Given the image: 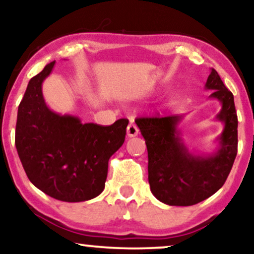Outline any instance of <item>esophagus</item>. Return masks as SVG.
Here are the masks:
<instances>
[{
	"label": "esophagus",
	"mask_w": 254,
	"mask_h": 254,
	"mask_svg": "<svg viewBox=\"0 0 254 254\" xmlns=\"http://www.w3.org/2000/svg\"><path fill=\"white\" fill-rule=\"evenodd\" d=\"M137 134H138V128L136 127V125L130 123L127 127V136L134 137V136H137Z\"/></svg>",
	"instance_id": "esophagus-1"
}]
</instances>
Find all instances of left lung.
I'll return each mask as SVG.
<instances>
[{
	"mask_svg": "<svg viewBox=\"0 0 254 254\" xmlns=\"http://www.w3.org/2000/svg\"><path fill=\"white\" fill-rule=\"evenodd\" d=\"M206 90L221 103L216 120L224 124L210 152H192L182 138L184 116L140 118L135 120L148 149V180L156 199L169 206H193L208 199L223 186L237 155V113L234 95L211 69Z\"/></svg>",
	"mask_w": 254,
	"mask_h": 254,
	"instance_id": "1",
	"label": "left lung"
}]
</instances>
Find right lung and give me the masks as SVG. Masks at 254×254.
Segmentation results:
<instances>
[{
	"label": "right lung",
	"mask_w": 254,
	"mask_h": 254,
	"mask_svg": "<svg viewBox=\"0 0 254 254\" xmlns=\"http://www.w3.org/2000/svg\"><path fill=\"white\" fill-rule=\"evenodd\" d=\"M54 64H48L27 84L17 113L16 149L37 189L57 200L81 202L103 192L109 159L124 144L128 120L104 127L52 111L43 83Z\"/></svg>",
	"instance_id": "obj_1"
}]
</instances>
